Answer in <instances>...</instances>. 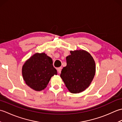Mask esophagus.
Returning a JSON list of instances; mask_svg holds the SVG:
<instances>
[{"mask_svg": "<svg viewBox=\"0 0 122 122\" xmlns=\"http://www.w3.org/2000/svg\"><path fill=\"white\" fill-rule=\"evenodd\" d=\"M61 69H62V68L61 67H59V68H57V71H58V73H61Z\"/></svg>", "mask_w": 122, "mask_h": 122, "instance_id": "34e87169", "label": "esophagus"}]
</instances>
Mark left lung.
<instances>
[{"instance_id":"obj_1","label":"left lung","mask_w":122,"mask_h":122,"mask_svg":"<svg viewBox=\"0 0 122 122\" xmlns=\"http://www.w3.org/2000/svg\"><path fill=\"white\" fill-rule=\"evenodd\" d=\"M70 53L66 56V66L62 70L60 77L70 92L79 93L91 83L95 74V63L85 50L70 51Z\"/></svg>"}]
</instances>
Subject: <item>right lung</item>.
I'll list each match as a JSON object with an SVG mask.
<instances>
[{
  "label": "right lung",
  "mask_w": 122,
  "mask_h": 122,
  "mask_svg": "<svg viewBox=\"0 0 122 122\" xmlns=\"http://www.w3.org/2000/svg\"><path fill=\"white\" fill-rule=\"evenodd\" d=\"M53 61L45 53H36L25 62L22 68V75L25 84L36 91L47 86L51 77L56 75Z\"/></svg>",
  "instance_id": "right-lung-1"
}]
</instances>
